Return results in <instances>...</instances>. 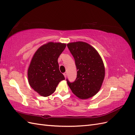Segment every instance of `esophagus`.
<instances>
[{"instance_id": "obj_1", "label": "esophagus", "mask_w": 135, "mask_h": 135, "mask_svg": "<svg viewBox=\"0 0 135 135\" xmlns=\"http://www.w3.org/2000/svg\"><path fill=\"white\" fill-rule=\"evenodd\" d=\"M63 75H64V76L65 78H66V77H67V72H64V73L63 74Z\"/></svg>"}]
</instances>
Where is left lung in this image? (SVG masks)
I'll return each mask as SVG.
<instances>
[{"instance_id": "obj_1", "label": "left lung", "mask_w": 135, "mask_h": 135, "mask_svg": "<svg viewBox=\"0 0 135 135\" xmlns=\"http://www.w3.org/2000/svg\"><path fill=\"white\" fill-rule=\"evenodd\" d=\"M77 68V78L74 82L67 79L72 92L81 99L91 98L100 90L105 76L102 58L89 44L78 41L67 44Z\"/></svg>"}]
</instances>
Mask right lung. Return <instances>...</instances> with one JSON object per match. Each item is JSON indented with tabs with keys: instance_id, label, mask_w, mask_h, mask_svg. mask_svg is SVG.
I'll list each match as a JSON object with an SVG mask.
<instances>
[{
	"instance_id": "1",
	"label": "right lung",
	"mask_w": 135,
	"mask_h": 135,
	"mask_svg": "<svg viewBox=\"0 0 135 135\" xmlns=\"http://www.w3.org/2000/svg\"><path fill=\"white\" fill-rule=\"evenodd\" d=\"M65 47V44L50 42L35 53L28 70V78L31 87L40 95H51L59 83L65 79L59 71L57 59Z\"/></svg>"
}]
</instances>
